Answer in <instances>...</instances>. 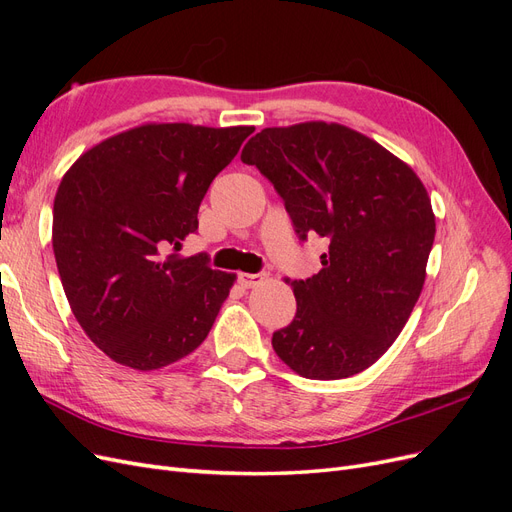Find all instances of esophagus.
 I'll list each match as a JSON object with an SVG mask.
<instances>
[{
  "label": "esophagus",
  "instance_id": "34e87169",
  "mask_svg": "<svg viewBox=\"0 0 512 512\" xmlns=\"http://www.w3.org/2000/svg\"><path fill=\"white\" fill-rule=\"evenodd\" d=\"M262 280H265V275H260V273H239V277H237V282L243 288H252V286L260 284Z\"/></svg>",
  "mask_w": 512,
  "mask_h": 512
}]
</instances>
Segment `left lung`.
<instances>
[{"label": "left lung", "instance_id": "1", "mask_svg": "<svg viewBox=\"0 0 512 512\" xmlns=\"http://www.w3.org/2000/svg\"><path fill=\"white\" fill-rule=\"evenodd\" d=\"M241 162L273 183L301 241H329L322 269L292 284L297 314L273 333L275 354L309 380L374 365L425 284L436 218L421 179L371 138L322 121L258 132Z\"/></svg>", "mask_w": 512, "mask_h": 512}]
</instances>
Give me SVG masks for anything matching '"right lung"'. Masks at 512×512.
<instances>
[{"instance_id": "right-lung-1", "label": "right lung", "mask_w": 512, "mask_h": 512, "mask_svg": "<svg viewBox=\"0 0 512 512\" xmlns=\"http://www.w3.org/2000/svg\"><path fill=\"white\" fill-rule=\"evenodd\" d=\"M254 128L147 123L89 149L59 183L53 252L74 318L106 356L160 369L209 335L235 275L179 258L211 181Z\"/></svg>"}]
</instances>
